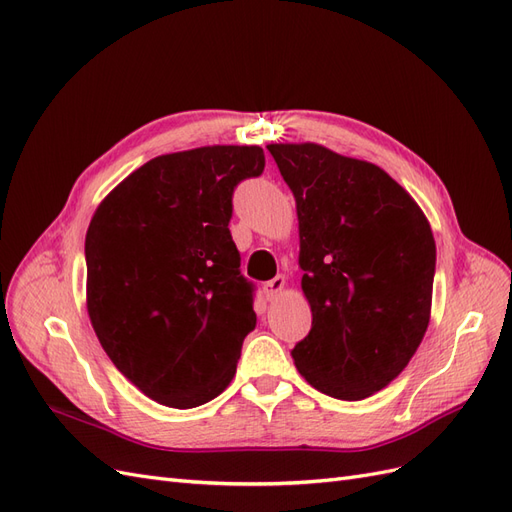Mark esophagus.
I'll use <instances>...</instances> for the list:
<instances>
[{
  "label": "esophagus",
  "mask_w": 512,
  "mask_h": 512,
  "mask_svg": "<svg viewBox=\"0 0 512 512\" xmlns=\"http://www.w3.org/2000/svg\"><path fill=\"white\" fill-rule=\"evenodd\" d=\"M284 286H286L284 275H275L273 280H269L262 290H265V297H267L269 301H273V299H277V294H280V292L284 290Z\"/></svg>",
  "instance_id": "esophagus-1"
}]
</instances>
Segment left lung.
I'll list each match as a JSON object with an SVG mask.
<instances>
[{
  "mask_svg": "<svg viewBox=\"0 0 512 512\" xmlns=\"http://www.w3.org/2000/svg\"><path fill=\"white\" fill-rule=\"evenodd\" d=\"M267 149L297 203L301 288L312 309L294 365L324 395L365 399L408 367L429 327V220L376 164L318 143Z\"/></svg>",
  "mask_w": 512,
  "mask_h": 512,
  "instance_id": "left-lung-1",
  "label": "left lung"
}]
</instances>
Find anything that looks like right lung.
Masks as SVG:
<instances>
[{
    "mask_svg": "<svg viewBox=\"0 0 512 512\" xmlns=\"http://www.w3.org/2000/svg\"><path fill=\"white\" fill-rule=\"evenodd\" d=\"M265 170L258 145L166 153L104 196L85 237L87 314L138 391L196 408L235 378L256 327L230 237L232 190Z\"/></svg>",
    "mask_w": 512,
    "mask_h": 512,
    "instance_id": "1",
    "label": "right lung"
}]
</instances>
